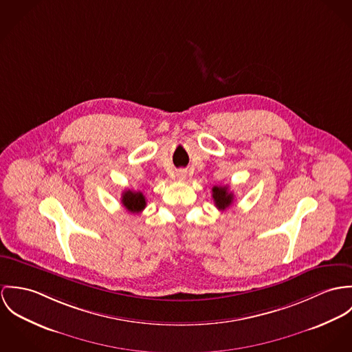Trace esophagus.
Masks as SVG:
<instances>
[{"mask_svg":"<svg viewBox=\"0 0 352 352\" xmlns=\"http://www.w3.org/2000/svg\"><path fill=\"white\" fill-rule=\"evenodd\" d=\"M186 175H188L186 170H178V171H177V178H178L179 181H184V179H186Z\"/></svg>","mask_w":352,"mask_h":352,"instance_id":"34e87169","label":"esophagus"}]
</instances>
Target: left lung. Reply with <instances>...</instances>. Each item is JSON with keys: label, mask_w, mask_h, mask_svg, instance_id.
Here are the masks:
<instances>
[{"label": "left lung", "mask_w": 352, "mask_h": 352, "mask_svg": "<svg viewBox=\"0 0 352 352\" xmlns=\"http://www.w3.org/2000/svg\"><path fill=\"white\" fill-rule=\"evenodd\" d=\"M212 197H213L214 205L220 210H226L234 202V193L230 192L228 186H213Z\"/></svg>", "instance_id": "1"}]
</instances>
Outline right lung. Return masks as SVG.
Segmentation results:
<instances>
[{"mask_svg":"<svg viewBox=\"0 0 352 352\" xmlns=\"http://www.w3.org/2000/svg\"><path fill=\"white\" fill-rule=\"evenodd\" d=\"M121 202L125 206V209L129 210L131 213H140L147 205L146 197L142 192H132V190H125L122 193Z\"/></svg>","mask_w":352,"mask_h":352,"instance_id":"obj_1","label":"right lung"}]
</instances>
